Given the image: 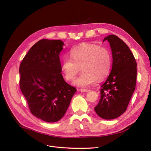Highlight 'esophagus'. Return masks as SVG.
Segmentation results:
<instances>
[{
	"label": "esophagus",
	"mask_w": 151,
	"mask_h": 151,
	"mask_svg": "<svg viewBox=\"0 0 151 151\" xmlns=\"http://www.w3.org/2000/svg\"><path fill=\"white\" fill-rule=\"evenodd\" d=\"M80 90L81 92H87L90 91V89H86V88H81Z\"/></svg>",
	"instance_id": "esophagus-1"
}]
</instances>
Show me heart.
<instances>
[{
    "instance_id": "obj_1",
    "label": "heart",
    "mask_w": 151,
    "mask_h": 151,
    "mask_svg": "<svg viewBox=\"0 0 151 151\" xmlns=\"http://www.w3.org/2000/svg\"><path fill=\"white\" fill-rule=\"evenodd\" d=\"M70 58H65L62 61L63 76L66 81H73L81 68L83 72L73 83L83 88L92 86L97 79H105L112 65L109 50L97 45L86 44L76 47L70 51Z\"/></svg>"
}]
</instances>
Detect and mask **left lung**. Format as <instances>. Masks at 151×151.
<instances>
[{
	"mask_svg": "<svg viewBox=\"0 0 151 151\" xmlns=\"http://www.w3.org/2000/svg\"><path fill=\"white\" fill-rule=\"evenodd\" d=\"M105 40L111 48L112 68L101 86L100 99L95 111L101 118L112 119L127 109L136 88L137 63L129 47L117 36L108 35Z\"/></svg>",
	"mask_w": 151,
	"mask_h": 151,
	"instance_id": "1",
	"label": "left lung"
}]
</instances>
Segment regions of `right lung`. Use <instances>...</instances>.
<instances>
[{"instance_id":"add662e5","label":"right lung","mask_w":151,"mask_h":151,"mask_svg":"<svg viewBox=\"0 0 151 151\" xmlns=\"http://www.w3.org/2000/svg\"><path fill=\"white\" fill-rule=\"evenodd\" d=\"M63 45L59 40H41L20 65V88L29 110L46 122H56L64 116L77 90L61 73L59 54Z\"/></svg>"}]
</instances>
